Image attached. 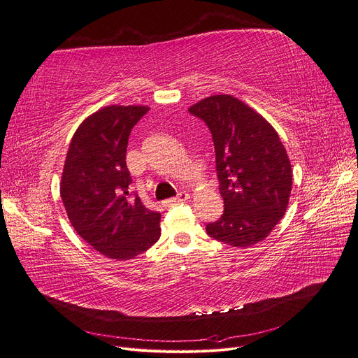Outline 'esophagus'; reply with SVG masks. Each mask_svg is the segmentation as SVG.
<instances>
[{
	"mask_svg": "<svg viewBox=\"0 0 358 358\" xmlns=\"http://www.w3.org/2000/svg\"><path fill=\"white\" fill-rule=\"evenodd\" d=\"M189 197H190V194H189L187 192H180L176 197H172V199L165 201L162 205H164V206H172V205H176V203L186 202V201L189 199Z\"/></svg>",
	"mask_w": 358,
	"mask_h": 358,
	"instance_id": "1",
	"label": "esophagus"
}]
</instances>
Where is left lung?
Wrapping results in <instances>:
<instances>
[{
	"label": "left lung",
	"mask_w": 358,
	"mask_h": 358,
	"mask_svg": "<svg viewBox=\"0 0 358 358\" xmlns=\"http://www.w3.org/2000/svg\"><path fill=\"white\" fill-rule=\"evenodd\" d=\"M189 112L208 125L215 145L224 214L206 226L215 241L252 246L283 218L292 192V166L273 125L230 94L210 96Z\"/></svg>",
	"instance_id": "obj_1"
}]
</instances>
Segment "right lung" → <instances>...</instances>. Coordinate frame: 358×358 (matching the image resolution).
Here are the masks:
<instances>
[{
  "instance_id": "1",
  "label": "right lung",
  "mask_w": 358,
  "mask_h": 358,
  "mask_svg": "<svg viewBox=\"0 0 358 358\" xmlns=\"http://www.w3.org/2000/svg\"><path fill=\"white\" fill-rule=\"evenodd\" d=\"M148 106H106L84 119L69 144L60 196L72 227L104 257L124 261L161 237V214L131 197L129 132Z\"/></svg>"
}]
</instances>
